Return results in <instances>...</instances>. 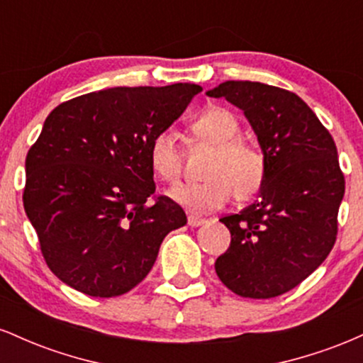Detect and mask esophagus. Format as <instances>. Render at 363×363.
<instances>
[{
	"mask_svg": "<svg viewBox=\"0 0 363 363\" xmlns=\"http://www.w3.org/2000/svg\"><path fill=\"white\" fill-rule=\"evenodd\" d=\"M206 223L205 218H198V216H187V225L189 227H199V225Z\"/></svg>",
	"mask_w": 363,
	"mask_h": 363,
	"instance_id": "obj_1",
	"label": "esophagus"
}]
</instances>
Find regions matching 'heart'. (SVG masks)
<instances>
[{
  "label": "heart",
  "instance_id": "heart-1",
  "mask_svg": "<svg viewBox=\"0 0 363 363\" xmlns=\"http://www.w3.org/2000/svg\"><path fill=\"white\" fill-rule=\"evenodd\" d=\"M191 129L199 140L213 145L215 153L206 169V181L174 186L169 196L193 213H210L230 201L232 196L247 199L261 189L266 177L264 155L254 145L237 138L239 121L223 107H210L196 116ZM148 160L155 176L167 182L177 181L182 157L176 133L160 129L148 145Z\"/></svg>",
  "mask_w": 363,
  "mask_h": 363
}]
</instances>
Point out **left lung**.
<instances>
[{
  "instance_id": "left-lung-1",
  "label": "left lung",
  "mask_w": 363,
  "mask_h": 363,
  "mask_svg": "<svg viewBox=\"0 0 363 363\" xmlns=\"http://www.w3.org/2000/svg\"><path fill=\"white\" fill-rule=\"evenodd\" d=\"M206 94L244 111L266 160L259 198L220 218L232 240L215 272L240 297H278L315 272L335 245L345 194L336 145L294 91L223 82Z\"/></svg>"
}]
</instances>
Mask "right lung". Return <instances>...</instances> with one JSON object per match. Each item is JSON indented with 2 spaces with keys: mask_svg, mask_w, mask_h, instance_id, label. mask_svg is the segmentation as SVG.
I'll use <instances>...</instances> for the list:
<instances>
[{
  "mask_svg": "<svg viewBox=\"0 0 363 363\" xmlns=\"http://www.w3.org/2000/svg\"><path fill=\"white\" fill-rule=\"evenodd\" d=\"M193 83L116 86L62 102L25 160L23 208L49 269L90 297H118L152 269L184 210L155 198L148 145L191 99Z\"/></svg>",
  "mask_w": 363,
  "mask_h": 363,
  "instance_id": "add662e5",
  "label": "right lung"
}]
</instances>
